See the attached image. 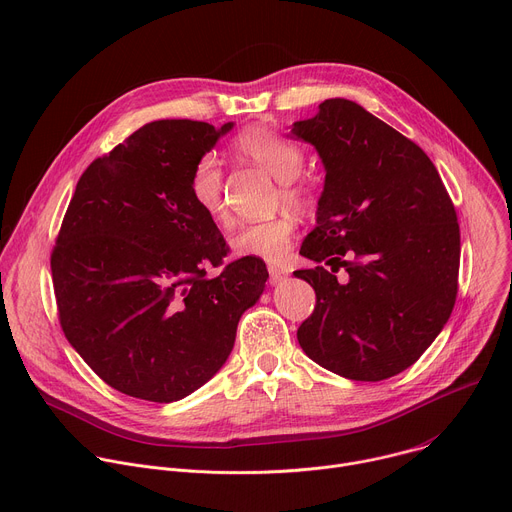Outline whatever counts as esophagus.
Masks as SVG:
<instances>
[{
    "instance_id": "esophagus-1",
    "label": "esophagus",
    "mask_w": 512,
    "mask_h": 512,
    "mask_svg": "<svg viewBox=\"0 0 512 512\" xmlns=\"http://www.w3.org/2000/svg\"><path fill=\"white\" fill-rule=\"evenodd\" d=\"M268 277H270V283L277 285L281 281H285L289 277V272L281 266H274V264H268Z\"/></svg>"
}]
</instances>
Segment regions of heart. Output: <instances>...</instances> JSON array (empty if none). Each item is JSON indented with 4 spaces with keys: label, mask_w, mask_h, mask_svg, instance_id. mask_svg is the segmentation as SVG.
Instances as JSON below:
<instances>
[{
    "label": "heart",
    "mask_w": 512,
    "mask_h": 512,
    "mask_svg": "<svg viewBox=\"0 0 512 512\" xmlns=\"http://www.w3.org/2000/svg\"><path fill=\"white\" fill-rule=\"evenodd\" d=\"M233 151L242 160L264 168L272 178L281 182L279 201L287 207L295 211H305L309 207V188L299 178L305 164V153L295 141L268 127H250L233 139ZM188 192L194 207L211 221H227L223 170L215 155L207 153L196 160L190 172ZM293 238L295 219L289 213H283L266 221L244 225L231 238V248L238 256L281 262L287 258Z\"/></svg>",
    "instance_id": "obj_1"
}]
</instances>
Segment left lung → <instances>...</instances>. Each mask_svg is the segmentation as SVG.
I'll return each instance as SVG.
<instances>
[{"label":"left lung","instance_id":"1","mask_svg":"<svg viewBox=\"0 0 512 512\" xmlns=\"http://www.w3.org/2000/svg\"><path fill=\"white\" fill-rule=\"evenodd\" d=\"M291 133L326 168L318 225L299 254L329 266L295 270L316 291L297 340L346 379L398 375L455 305L461 244L451 196L428 155L357 102L326 100Z\"/></svg>","mask_w":512,"mask_h":512}]
</instances>
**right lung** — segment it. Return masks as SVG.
<instances>
[{"label":"right lung","mask_w":512,"mask_h":512,"mask_svg":"<svg viewBox=\"0 0 512 512\" xmlns=\"http://www.w3.org/2000/svg\"><path fill=\"white\" fill-rule=\"evenodd\" d=\"M231 127L143 125L88 166L63 217L51 254L63 334L131 398L168 404L205 385L264 291L266 264H225L229 246L188 192L196 160Z\"/></svg>","instance_id":"1"}]
</instances>
